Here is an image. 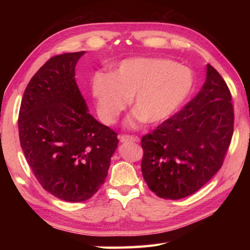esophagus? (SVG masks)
<instances>
[{"instance_id": "1", "label": "esophagus", "mask_w": 250, "mask_h": 250, "mask_svg": "<svg viewBox=\"0 0 250 250\" xmlns=\"http://www.w3.org/2000/svg\"><path fill=\"white\" fill-rule=\"evenodd\" d=\"M120 142L121 143H126V142H139L138 137H132V135H120Z\"/></svg>"}]
</instances>
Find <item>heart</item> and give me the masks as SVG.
<instances>
[{"label": "heart", "mask_w": 250, "mask_h": 250, "mask_svg": "<svg viewBox=\"0 0 250 250\" xmlns=\"http://www.w3.org/2000/svg\"><path fill=\"white\" fill-rule=\"evenodd\" d=\"M192 86L188 67L160 58L125 59L111 74L97 73L91 80L97 110L107 124H115L130 99L137 111L131 124H161L179 109Z\"/></svg>", "instance_id": "heart-1"}]
</instances>
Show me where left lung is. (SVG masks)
I'll use <instances>...</instances> for the list:
<instances>
[{
	"label": "left lung",
	"mask_w": 250,
	"mask_h": 250,
	"mask_svg": "<svg viewBox=\"0 0 250 250\" xmlns=\"http://www.w3.org/2000/svg\"><path fill=\"white\" fill-rule=\"evenodd\" d=\"M234 130L225 80L209 64L196 97L141 140L143 179L159 197L192 195L221 168Z\"/></svg>",
	"instance_id": "obj_1"
}]
</instances>
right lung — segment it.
Instances as JSON below:
<instances>
[{
  "mask_svg": "<svg viewBox=\"0 0 250 250\" xmlns=\"http://www.w3.org/2000/svg\"><path fill=\"white\" fill-rule=\"evenodd\" d=\"M84 52L50 58L28 83L21 104V146L44 189L66 202H83L108 175L117 133L92 117L75 79Z\"/></svg>",
  "mask_w": 250,
  "mask_h": 250,
  "instance_id": "right-lung-1",
  "label": "right lung"
}]
</instances>
